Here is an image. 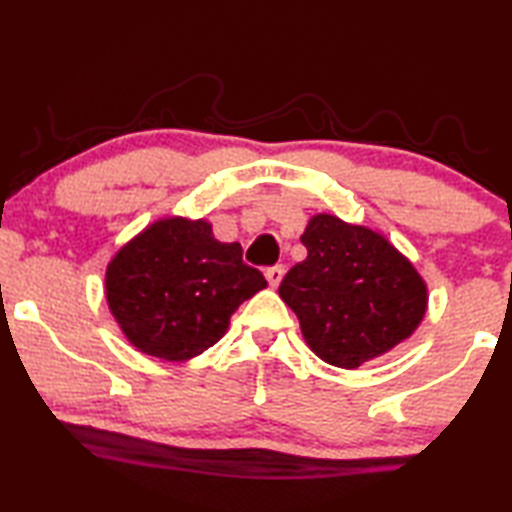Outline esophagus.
Listing matches in <instances>:
<instances>
[{"instance_id":"obj_1","label":"esophagus","mask_w":512,"mask_h":512,"mask_svg":"<svg viewBox=\"0 0 512 512\" xmlns=\"http://www.w3.org/2000/svg\"><path fill=\"white\" fill-rule=\"evenodd\" d=\"M282 275H284V266L282 264H275V266H268L266 268V280H268V284H271L273 289L280 287Z\"/></svg>"}]
</instances>
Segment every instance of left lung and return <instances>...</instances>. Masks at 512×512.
I'll list each match as a JSON object with an SVG mask.
<instances>
[{"label":"left lung","instance_id":"8db88e82","mask_svg":"<svg viewBox=\"0 0 512 512\" xmlns=\"http://www.w3.org/2000/svg\"><path fill=\"white\" fill-rule=\"evenodd\" d=\"M300 241L307 259L284 275L280 298L320 359L352 370L409 339L427 284L379 232L318 214Z\"/></svg>","mask_w":512,"mask_h":512}]
</instances>
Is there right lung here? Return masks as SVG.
<instances>
[{
  "label": "right lung",
  "instance_id": "add662e5",
  "mask_svg": "<svg viewBox=\"0 0 512 512\" xmlns=\"http://www.w3.org/2000/svg\"><path fill=\"white\" fill-rule=\"evenodd\" d=\"M241 253L237 241L214 239L205 221L173 216L146 228L106 273L108 305L126 339L164 361L212 348L241 302L266 287Z\"/></svg>",
  "mask_w": 512,
  "mask_h": 512
}]
</instances>
